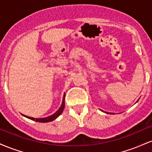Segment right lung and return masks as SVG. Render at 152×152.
Listing matches in <instances>:
<instances>
[{
  "instance_id": "1",
  "label": "right lung",
  "mask_w": 152,
  "mask_h": 152,
  "mask_svg": "<svg viewBox=\"0 0 152 152\" xmlns=\"http://www.w3.org/2000/svg\"><path fill=\"white\" fill-rule=\"evenodd\" d=\"M64 99H65V94H64V99H63L62 104H61V107L59 108L58 111H57L55 114H53V115H51V116H48V117L41 118H35L29 117V116H25V115H23V116H26V117L30 118V119H31V120H34V121H36L37 122H42V123L53 121V120L56 119V118L58 117V116H60V115L61 114V113L63 112V111H64V106H65V101H64Z\"/></svg>"
}]
</instances>
